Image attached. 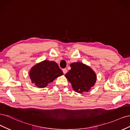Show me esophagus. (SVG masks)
Returning a JSON list of instances; mask_svg holds the SVG:
<instances>
[{"label": "esophagus", "instance_id": "1", "mask_svg": "<svg viewBox=\"0 0 130 130\" xmlns=\"http://www.w3.org/2000/svg\"><path fill=\"white\" fill-rule=\"evenodd\" d=\"M62 72H63V73H64V74H66V73H67V72H68L67 69H62Z\"/></svg>", "mask_w": 130, "mask_h": 130}]
</instances>
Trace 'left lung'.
Listing matches in <instances>:
<instances>
[{"label": "left lung", "mask_w": 130, "mask_h": 130, "mask_svg": "<svg viewBox=\"0 0 130 130\" xmlns=\"http://www.w3.org/2000/svg\"><path fill=\"white\" fill-rule=\"evenodd\" d=\"M70 67L71 70L65 76L73 90L80 94L88 92L96 83L95 72L89 66L79 62L72 63Z\"/></svg>", "instance_id": "8db88e82"}]
</instances>
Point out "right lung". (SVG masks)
Returning a JSON list of instances; mask_svg holds the SVG:
<instances>
[{"label": "right lung", "instance_id": "add662e5", "mask_svg": "<svg viewBox=\"0 0 130 130\" xmlns=\"http://www.w3.org/2000/svg\"><path fill=\"white\" fill-rule=\"evenodd\" d=\"M62 75L63 72L57 63L48 60L38 63L29 72L31 82L41 88L46 87L48 84Z\"/></svg>", "mask_w": 130, "mask_h": 130}]
</instances>
